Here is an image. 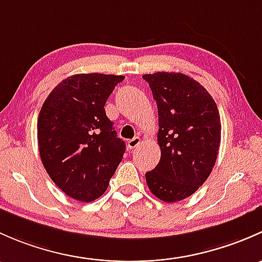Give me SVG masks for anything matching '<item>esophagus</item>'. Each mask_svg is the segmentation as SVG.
I'll return each mask as SVG.
<instances>
[{"instance_id":"obj_1","label":"esophagus","mask_w":262,"mask_h":262,"mask_svg":"<svg viewBox=\"0 0 262 262\" xmlns=\"http://www.w3.org/2000/svg\"><path fill=\"white\" fill-rule=\"evenodd\" d=\"M140 144H141V139H140L139 136H135L134 139L128 140L127 141V146L130 147V149H135V147L139 146Z\"/></svg>"}]
</instances>
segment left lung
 <instances>
[{
  "instance_id": "left-lung-1",
  "label": "left lung",
  "mask_w": 262,
  "mask_h": 262,
  "mask_svg": "<svg viewBox=\"0 0 262 262\" xmlns=\"http://www.w3.org/2000/svg\"><path fill=\"white\" fill-rule=\"evenodd\" d=\"M158 104L161 158L145 174L147 187L168 203L195 193L208 179L221 145L217 104L206 88L182 73L142 75Z\"/></svg>"
}]
</instances>
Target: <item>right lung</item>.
I'll list each match as a JSON object with an SVG mask.
<instances>
[{"mask_svg": "<svg viewBox=\"0 0 262 262\" xmlns=\"http://www.w3.org/2000/svg\"><path fill=\"white\" fill-rule=\"evenodd\" d=\"M123 75L75 74L45 99L37 120L42 165L67 195L99 198L121 163L126 145L113 130L104 104Z\"/></svg>", "mask_w": 262, "mask_h": 262, "instance_id": "add662e5", "label": "right lung"}]
</instances>
